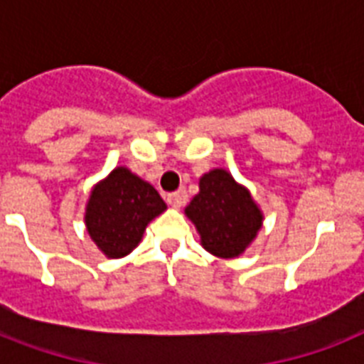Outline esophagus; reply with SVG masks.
Masks as SVG:
<instances>
[{
    "mask_svg": "<svg viewBox=\"0 0 364 364\" xmlns=\"http://www.w3.org/2000/svg\"><path fill=\"white\" fill-rule=\"evenodd\" d=\"M166 202L171 205V208H176L179 210L185 202H187V193L185 191H177V193H171V194H166Z\"/></svg>",
    "mask_w": 364,
    "mask_h": 364,
    "instance_id": "34e87169",
    "label": "esophagus"
}]
</instances>
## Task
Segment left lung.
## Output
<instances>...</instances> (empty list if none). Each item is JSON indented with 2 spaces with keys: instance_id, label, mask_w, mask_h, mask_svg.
<instances>
[{
  "instance_id": "1",
  "label": "left lung",
  "mask_w": 364,
  "mask_h": 364,
  "mask_svg": "<svg viewBox=\"0 0 364 364\" xmlns=\"http://www.w3.org/2000/svg\"><path fill=\"white\" fill-rule=\"evenodd\" d=\"M198 194L185 208L196 227L200 243L219 259H236L255 242L264 213L249 193L225 168H213L200 177Z\"/></svg>"
}]
</instances>
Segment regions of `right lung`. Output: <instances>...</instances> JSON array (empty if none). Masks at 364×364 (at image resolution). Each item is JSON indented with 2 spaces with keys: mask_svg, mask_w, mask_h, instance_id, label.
<instances>
[{
  "mask_svg": "<svg viewBox=\"0 0 364 364\" xmlns=\"http://www.w3.org/2000/svg\"><path fill=\"white\" fill-rule=\"evenodd\" d=\"M166 208L151 183L126 166H117L90 191L85 225L90 240L107 259H122L139 245L149 223Z\"/></svg>",
  "mask_w": 364,
  "mask_h": 364,
  "instance_id": "obj_1",
  "label": "right lung"
}]
</instances>
